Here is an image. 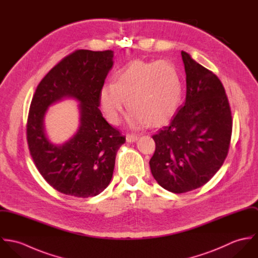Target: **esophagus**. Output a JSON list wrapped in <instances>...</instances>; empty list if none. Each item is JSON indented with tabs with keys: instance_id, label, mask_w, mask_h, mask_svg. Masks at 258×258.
<instances>
[{
	"instance_id": "obj_1",
	"label": "esophagus",
	"mask_w": 258,
	"mask_h": 258,
	"mask_svg": "<svg viewBox=\"0 0 258 258\" xmlns=\"http://www.w3.org/2000/svg\"><path fill=\"white\" fill-rule=\"evenodd\" d=\"M139 136L137 135H133V134H127L126 135V141L128 143H133V142H136L138 140Z\"/></svg>"
}]
</instances>
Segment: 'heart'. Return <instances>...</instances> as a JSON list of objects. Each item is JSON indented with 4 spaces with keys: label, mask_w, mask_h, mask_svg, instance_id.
I'll use <instances>...</instances> for the list:
<instances>
[{
    "label": "heart",
    "mask_w": 258,
    "mask_h": 258,
    "mask_svg": "<svg viewBox=\"0 0 258 258\" xmlns=\"http://www.w3.org/2000/svg\"><path fill=\"white\" fill-rule=\"evenodd\" d=\"M181 96V80L171 63L133 60L118 73L115 83L108 82L101 87L99 99L112 124L120 122L128 99L132 125L158 127L172 119Z\"/></svg>",
    "instance_id": "1"
}]
</instances>
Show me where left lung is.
I'll return each mask as SVG.
<instances>
[{
    "mask_svg": "<svg viewBox=\"0 0 258 258\" xmlns=\"http://www.w3.org/2000/svg\"><path fill=\"white\" fill-rule=\"evenodd\" d=\"M186 94L169 126L153 135L149 164L157 183L182 194L207 184L220 170L230 145L232 117L219 77L182 51Z\"/></svg>",
    "mask_w": 258,
    "mask_h": 258,
    "instance_id": "8db88e82",
    "label": "left lung"
}]
</instances>
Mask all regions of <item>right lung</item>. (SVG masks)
Returning <instances> with one entry per match:
<instances>
[{
	"label": "right lung",
	"mask_w": 258,
	"mask_h": 258,
	"mask_svg": "<svg viewBox=\"0 0 258 258\" xmlns=\"http://www.w3.org/2000/svg\"><path fill=\"white\" fill-rule=\"evenodd\" d=\"M112 66V50H75L41 79L33 96L27 123L30 153L43 179L64 195L95 197L110 183L116 153L126 140L98 108ZM63 98L80 102L81 124L71 141L55 146L45 136L43 118L49 105Z\"/></svg>",
	"instance_id": "right-lung-1"
}]
</instances>
